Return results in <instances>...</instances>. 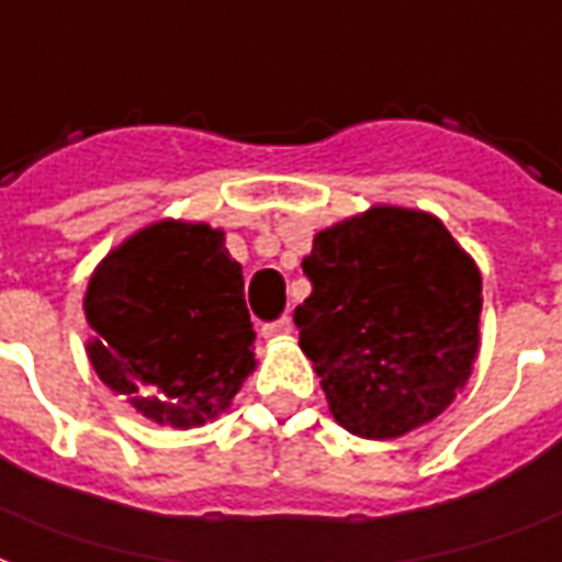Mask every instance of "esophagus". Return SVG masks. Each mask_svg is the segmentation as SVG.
Listing matches in <instances>:
<instances>
[{
  "label": "esophagus",
  "instance_id": "obj_1",
  "mask_svg": "<svg viewBox=\"0 0 562 562\" xmlns=\"http://www.w3.org/2000/svg\"><path fill=\"white\" fill-rule=\"evenodd\" d=\"M292 334V318H277V322H268V324H261V336L265 339H280V336H289Z\"/></svg>",
  "mask_w": 562,
  "mask_h": 562
}]
</instances>
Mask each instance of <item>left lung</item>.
Here are the masks:
<instances>
[{
	"label": "left lung",
	"instance_id": "1",
	"mask_svg": "<svg viewBox=\"0 0 562 562\" xmlns=\"http://www.w3.org/2000/svg\"><path fill=\"white\" fill-rule=\"evenodd\" d=\"M294 310L334 419L390 440L447 411L480 351L482 277L438 217L375 205L318 232Z\"/></svg>",
	"mask_w": 562,
	"mask_h": 562
}]
</instances>
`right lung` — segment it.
<instances>
[{"label": "right lung", "instance_id": "obj_1", "mask_svg": "<svg viewBox=\"0 0 562 562\" xmlns=\"http://www.w3.org/2000/svg\"><path fill=\"white\" fill-rule=\"evenodd\" d=\"M223 240L205 223L160 220L91 273L82 301L91 366L160 426L214 419L256 369L244 273Z\"/></svg>", "mask_w": 562, "mask_h": 562}]
</instances>
